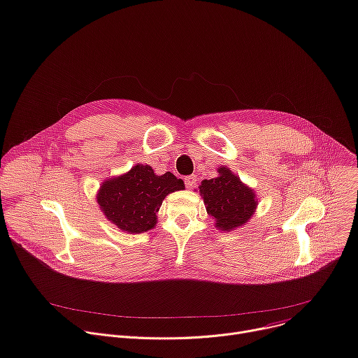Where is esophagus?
<instances>
[{
    "label": "esophagus",
    "instance_id": "34e87169",
    "mask_svg": "<svg viewBox=\"0 0 358 358\" xmlns=\"http://www.w3.org/2000/svg\"><path fill=\"white\" fill-rule=\"evenodd\" d=\"M184 184L187 188H194L197 184V177L196 176H188L184 178Z\"/></svg>",
    "mask_w": 358,
    "mask_h": 358
}]
</instances>
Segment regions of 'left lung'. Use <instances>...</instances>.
I'll return each instance as SVG.
<instances>
[{
	"mask_svg": "<svg viewBox=\"0 0 358 358\" xmlns=\"http://www.w3.org/2000/svg\"><path fill=\"white\" fill-rule=\"evenodd\" d=\"M200 194L207 213L226 231L245 224L256 208L252 189L224 166L219 169V177L201 181Z\"/></svg>",
	"mask_w": 358,
	"mask_h": 358,
	"instance_id": "obj_1",
	"label": "left lung"
}]
</instances>
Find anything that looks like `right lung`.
<instances>
[{
	"label": "right lung",
	"instance_id": "1",
	"mask_svg": "<svg viewBox=\"0 0 358 358\" xmlns=\"http://www.w3.org/2000/svg\"><path fill=\"white\" fill-rule=\"evenodd\" d=\"M182 188V180L173 173L155 176L150 165L138 164L128 174L103 182L98 203L105 216L119 229L142 233L155 226L165 196Z\"/></svg>",
	"mask_w": 358,
	"mask_h": 358
}]
</instances>
